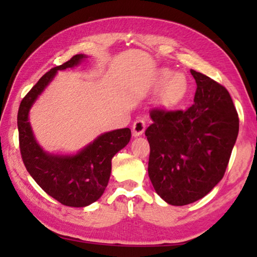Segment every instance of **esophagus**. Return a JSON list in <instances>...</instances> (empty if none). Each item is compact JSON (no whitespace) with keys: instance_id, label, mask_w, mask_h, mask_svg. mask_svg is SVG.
I'll use <instances>...</instances> for the list:
<instances>
[{"instance_id":"obj_1","label":"esophagus","mask_w":257,"mask_h":257,"mask_svg":"<svg viewBox=\"0 0 257 257\" xmlns=\"http://www.w3.org/2000/svg\"><path fill=\"white\" fill-rule=\"evenodd\" d=\"M146 128V122L143 120V119H138V120L135 121V124H133V136L135 137H139L142 136L144 131H145Z\"/></svg>"}]
</instances>
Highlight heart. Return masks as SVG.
Wrapping results in <instances>:
<instances>
[{"label": "heart", "mask_w": 257, "mask_h": 257, "mask_svg": "<svg viewBox=\"0 0 257 257\" xmlns=\"http://www.w3.org/2000/svg\"><path fill=\"white\" fill-rule=\"evenodd\" d=\"M167 76H170V72H164V78H166ZM172 84H173L174 91L178 93H173L172 91H170L167 98L168 100L171 101H178L179 99H181V98L185 96L186 92H187V89H188L187 79H186V77L182 75V73L177 72L171 77L170 85H172Z\"/></svg>", "instance_id": "1"}]
</instances>
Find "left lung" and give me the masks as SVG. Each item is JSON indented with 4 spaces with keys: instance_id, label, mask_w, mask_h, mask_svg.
I'll return each instance as SVG.
<instances>
[{
    "instance_id": "obj_1",
    "label": "left lung",
    "mask_w": 257,
    "mask_h": 257,
    "mask_svg": "<svg viewBox=\"0 0 257 257\" xmlns=\"http://www.w3.org/2000/svg\"><path fill=\"white\" fill-rule=\"evenodd\" d=\"M196 83L187 111L150 112L149 177L172 206L193 203L221 181L238 135L237 112L222 85L191 70Z\"/></svg>"
}]
</instances>
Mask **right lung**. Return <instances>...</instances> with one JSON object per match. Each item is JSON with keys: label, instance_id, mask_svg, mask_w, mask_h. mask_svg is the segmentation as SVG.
I'll return each instance as SVG.
<instances>
[{"label": "right lung", "instance_id": "obj_1", "mask_svg": "<svg viewBox=\"0 0 257 257\" xmlns=\"http://www.w3.org/2000/svg\"><path fill=\"white\" fill-rule=\"evenodd\" d=\"M79 54L45 73L21 101L17 114L20 149L27 171L45 193L69 207H86L103 195L111 175V160L131 139L128 127L101 133L72 154L50 153L35 138L29 121L31 107L57 75L85 61Z\"/></svg>", "mask_w": 257, "mask_h": 257}]
</instances>
